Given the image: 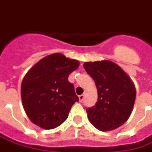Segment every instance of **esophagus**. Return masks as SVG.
Masks as SVG:
<instances>
[{"mask_svg":"<svg viewBox=\"0 0 152 152\" xmlns=\"http://www.w3.org/2000/svg\"><path fill=\"white\" fill-rule=\"evenodd\" d=\"M84 98H85V94H80V95L79 96L80 102H82L83 100H84Z\"/></svg>","mask_w":152,"mask_h":152,"instance_id":"esophagus-1","label":"esophagus"}]
</instances>
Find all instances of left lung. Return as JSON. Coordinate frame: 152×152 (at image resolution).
Listing matches in <instances>:
<instances>
[{
    "instance_id": "obj_1",
    "label": "left lung",
    "mask_w": 152,
    "mask_h": 152,
    "mask_svg": "<svg viewBox=\"0 0 152 152\" xmlns=\"http://www.w3.org/2000/svg\"><path fill=\"white\" fill-rule=\"evenodd\" d=\"M84 68L94 80L98 102L86 109L90 123L101 131H112L124 124L134 107L136 89L129 76L110 60L86 62Z\"/></svg>"
}]
</instances>
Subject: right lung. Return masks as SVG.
<instances>
[{"label": "right lung", "instance_id": "right-lung-1", "mask_svg": "<svg viewBox=\"0 0 152 152\" xmlns=\"http://www.w3.org/2000/svg\"><path fill=\"white\" fill-rule=\"evenodd\" d=\"M79 65L78 60L55 53L40 59L26 73L21 85L22 102L33 124L51 129L66 121L72 105L79 101L68 81Z\"/></svg>", "mask_w": 152, "mask_h": 152}]
</instances>
